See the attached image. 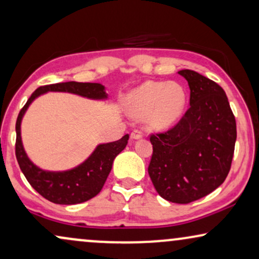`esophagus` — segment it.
Wrapping results in <instances>:
<instances>
[{
  "label": "esophagus",
  "mask_w": 259,
  "mask_h": 259,
  "mask_svg": "<svg viewBox=\"0 0 259 259\" xmlns=\"http://www.w3.org/2000/svg\"><path fill=\"white\" fill-rule=\"evenodd\" d=\"M142 136H143V133H142V130H140V129L133 130L132 134H130V137H132V140H139Z\"/></svg>",
  "instance_id": "1"
}]
</instances>
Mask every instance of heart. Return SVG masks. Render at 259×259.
<instances>
[{
  "mask_svg": "<svg viewBox=\"0 0 259 259\" xmlns=\"http://www.w3.org/2000/svg\"><path fill=\"white\" fill-rule=\"evenodd\" d=\"M132 114L137 119L148 116L152 126L162 129L181 117L185 105L184 90L177 83L148 81L132 96Z\"/></svg>",
  "mask_w": 259,
  "mask_h": 259,
  "instance_id": "obj_1",
  "label": "heart"
}]
</instances>
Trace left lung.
I'll list each match as a JSON object with an SVG mask.
<instances>
[{"label": "left lung", "instance_id": "8db88e82", "mask_svg": "<svg viewBox=\"0 0 259 259\" xmlns=\"http://www.w3.org/2000/svg\"><path fill=\"white\" fill-rule=\"evenodd\" d=\"M190 87V106L175 126L149 135L148 173L166 201L188 204L225 182L231 169L237 124L225 91L194 70L178 71Z\"/></svg>", "mask_w": 259, "mask_h": 259}]
</instances>
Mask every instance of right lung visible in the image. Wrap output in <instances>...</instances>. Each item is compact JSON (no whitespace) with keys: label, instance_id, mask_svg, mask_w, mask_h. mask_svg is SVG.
Segmentation results:
<instances>
[{"label":"right lung","instance_id":"1","mask_svg":"<svg viewBox=\"0 0 259 259\" xmlns=\"http://www.w3.org/2000/svg\"><path fill=\"white\" fill-rule=\"evenodd\" d=\"M49 91L69 92L92 99H104L106 98V93L104 91V86H101L100 83L70 81V82L40 86L34 91V93L29 97L27 103L20 110L15 124L16 160L32 188L48 201L56 204H77V203L86 202L101 191L112 168L113 160L125 148L129 135H124L122 139L114 142L98 146L86 161L70 171H42L29 161L26 155L21 143L20 123L29 104L38 96Z\"/></svg>","mask_w":259,"mask_h":259}]
</instances>
